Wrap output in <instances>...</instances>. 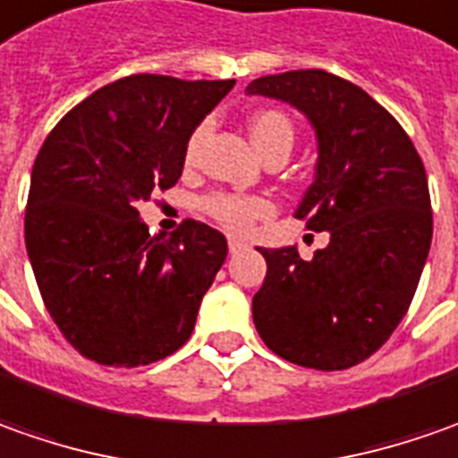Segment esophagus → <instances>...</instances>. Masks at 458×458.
Segmentation results:
<instances>
[{
  "label": "esophagus",
  "instance_id": "obj_1",
  "mask_svg": "<svg viewBox=\"0 0 458 458\" xmlns=\"http://www.w3.org/2000/svg\"><path fill=\"white\" fill-rule=\"evenodd\" d=\"M226 244H229V251H232V254H236V251H244L247 247H250V244H247V242H244L242 236H234V234H229Z\"/></svg>",
  "mask_w": 458,
  "mask_h": 458
}]
</instances>
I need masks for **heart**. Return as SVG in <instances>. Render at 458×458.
I'll return each mask as SVG.
<instances>
[{
  "label": "heart",
  "mask_w": 458,
  "mask_h": 458,
  "mask_svg": "<svg viewBox=\"0 0 458 458\" xmlns=\"http://www.w3.org/2000/svg\"><path fill=\"white\" fill-rule=\"evenodd\" d=\"M251 140L257 150L265 156L267 150L284 148L287 153L293 150L294 143V128L293 121L279 113V110H262L257 113L250 123ZM207 128L199 125L186 143V161H193L199 156V148L204 143ZM204 211L211 219L224 224L226 229H239L247 232L257 222L267 219L272 214V204L265 196H251V193H234V191H216L204 199Z\"/></svg>",
  "instance_id": "b5f03b06"
}]
</instances>
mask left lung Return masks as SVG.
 <instances>
[{
	"instance_id": "8db88e82",
	"label": "left lung",
	"mask_w": 458,
	"mask_h": 458,
	"mask_svg": "<svg viewBox=\"0 0 458 458\" xmlns=\"http://www.w3.org/2000/svg\"><path fill=\"white\" fill-rule=\"evenodd\" d=\"M247 93L284 100L312 123L315 181L294 216L330 234L312 259L259 247L257 333L290 363L345 370L391 337L416 294L434 234L426 168L386 107L325 70L265 75Z\"/></svg>"
}]
</instances>
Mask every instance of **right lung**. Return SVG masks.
Returning a JSON list of instances; mask_svg holds the SVG:
<instances>
[{"instance_id": "1", "label": "right lung", "mask_w": 458, "mask_h": 458, "mask_svg": "<svg viewBox=\"0 0 458 458\" xmlns=\"http://www.w3.org/2000/svg\"><path fill=\"white\" fill-rule=\"evenodd\" d=\"M234 80L131 75L95 90L37 153L24 244L64 340L100 365L136 368L191 337L226 239L186 219L150 236L138 204L181 179L196 125Z\"/></svg>"}]
</instances>
